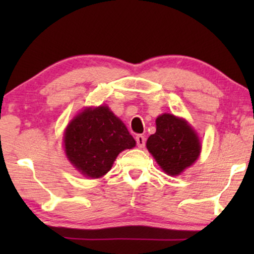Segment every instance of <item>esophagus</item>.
I'll return each mask as SVG.
<instances>
[{"label": "esophagus", "instance_id": "esophagus-1", "mask_svg": "<svg viewBox=\"0 0 254 254\" xmlns=\"http://www.w3.org/2000/svg\"><path fill=\"white\" fill-rule=\"evenodd\" d=\"M136 143H137V147L138 148H143L145 145V137L143 136V135H137L136 137Z\"/></svg>", "mask_w": 254, "mask_h": 254}]
</instances>
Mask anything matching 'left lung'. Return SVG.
<instances>
[{
	"instance_id": "8db88e82",
	"label": "left lung",
	"mask_w": 254,
	"mask_h": 254,
	"mask_svg": "<svg viewBox=\"0 0 254 254\" xmlns=\"http://www.w3.org/2000/svg\"><path fill=\"white\" fill-rule=\"evenodd\" d=\"M147 149L169 176H179L200 156L201 143L183 118L164 113L156 119V133L147 140Z\"/></svg>"
}]
</instances>
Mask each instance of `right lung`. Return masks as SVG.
<instances>
[{
    "instance_id": "obj_1",
    "label": "right lung",
    "mask_w": 254,
    "mask_h": 254,
    "mask_svg": "<svg viewBox=\"0 0 254 254\" xmlns=\"http://www.w3.org/2000/svg\"><path fill=\"white\" fill-rule=\"evenodd\" d=\"M64 151L69 162L89 178H100L118 155L135 147L127 127L107 106L86 107L65 128Z\"/></svg>"
}]
</instances>
